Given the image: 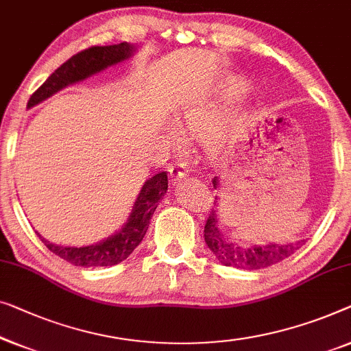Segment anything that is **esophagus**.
<instances>
[{
    "label": "esophagus",
    "mask_w": 351,
    "mask_h": 351,
    "mask_svg": "<svg viewBox=\"0 0 351 351\" xmlns=\"http://www.w3.org/2000/svg\"><path fill=\"white\" fill-rule=\"evenodd\" d=\"M169 176H171V180L174 182V184H179L182 179H185L188 177V169H186V163H182V161H177L176 165H172L169 167Z\"/></svg>",
    "instance_id": "esophagus-1"
}]
</instances>
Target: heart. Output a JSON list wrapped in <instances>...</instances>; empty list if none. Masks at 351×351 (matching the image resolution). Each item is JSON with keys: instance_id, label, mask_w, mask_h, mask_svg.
Here are the masks:
<instances>
[{"instance_id": "obj_1", "label": "heart", "mask_w": 351, "mask_h": 351, "mask_svg": "<svg viewBox=\"0 0 351 351\" xmlns=\"http://www.w3.org/2000/svg\"><path fill=\"white\" fill-rule=\"evenodd\" d=\"M247 93L248 85L242 79H221L202 98L182 108L177 125L185 136L206 138V150L210 156L220 155L245 131L247 117L239 110L221 120L218 117L228 106L245 98Z\"/></svg>"}]
</instances>
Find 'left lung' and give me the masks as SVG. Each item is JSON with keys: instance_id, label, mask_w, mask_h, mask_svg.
Masks as SVG:
<instances>
[{"instance_id": "obj_1", "label": "left lung", "mask_w": 351, "mask_h": 351, "mask_svg": "<svg viewBox=\"0 0 351 351\" xmlns=\"http://www.w3.org/2000/svg\"><path fill=\"white\" fill-rule=\"evenodd\" d=\"M213 188L220 186V177L215 176L212 179ZM215 199L218 197L215 196ZM217 204V202H215ZM204 241L213 253V256L225 266H232L239 269H264L272 266L291 256L298 248L302 247L304 241H296L289 243H274L269 242L266 245H253L243 247L241 242L232 241L228 237L220 228V220H218V210L213 207L207 218L204 226Z\"/></svg>"}]
</instances>
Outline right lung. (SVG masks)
I'll use <instances>...</instances> for the list:
<instances>
[{
    "label": "right lung",
    "instance_id": "obj_1",
    "mask_svg": "<svg viewBox=\"0 0 351 351\" xmlns=\"http://www.w3.org/2000/svg\"><path fill=\"white\" fill-rule=\"evenodd\" d=\"M136 50H138V45L120 43L114 45H103V47L96 45V47L85 49L82 52L73 55L68 62L50 74L49 79L34 91L28 101V109L34 108L36 104L43 103L57 91L69 87V85L82 82V80L91 77V75L110 68V66L130 60L136 53ZM166 191V172H160V174H155L149 180H145L138 197H136L133 210H131L125 225L121 226V230L104 239V241L91 243V245L63 247L49 242L39 232L38 236L50 252L63 258L64 261L74 264V266H114V264L125 261L144 239L152 215L158 207L160 201L163 199Z\"/></svg>",
    "mask_w": 351,
    "mask_h": 351
}]
</instances>
